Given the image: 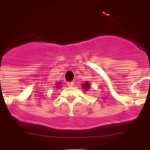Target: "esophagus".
Returning <instances> with one entry per match:
<instances>
[{
  "label": "esophagus",
  "mask_w": 150,
  "mask_h": 150,
  "mask_svg": "<svg viewBox=\"0 0 150 150\" xmlns=\"http://www.w3.org/2000/svg\"><path fill=\"white\" fill-rule=\"evenodd\" d=\"M67 85H68L69 86H74V82H69V83H67Z\"/></svg>",
  "instance_id": "esophagus-1"
}]
</instances>
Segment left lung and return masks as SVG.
I'll return each mask as SVG.
<instances>
[{
    "instance_id": "obj_1",
    "label": "left lung",
    "mask_w": 150,
    "mask_h": 150,
    "mask_svg": "<svg viewBox=\"0 0 150 150\" xmlns=\"http://www.w3.org/2000/svg\"><path fill=\"white\" fill-rule=\"evenodd\" d=\"M82 88H83V90H84V91H88V89H89V88H90V84L88 83V82L86 81L84 83H83V84H82Z\"/></svg>"
}]
</instances>
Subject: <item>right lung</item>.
<instances>
[{
	"label": "right lung",
	"instance_id": "1",
	"mask_svg": "<svg viewBox=\"0 0 150 150\" xmlns=\"http://www.w3.org/2000/svg\"><path fill=\"white\" fill-rule=\"evenodd\" d=\"M61 85H62V83H57L56 84H55V86H55V87H56V88H60Z\"/></svg>",
	"mask_w": 150,
	"mask_h": 150
}]
</instances>
